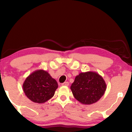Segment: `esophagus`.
Here are the masks:
<instances>
[{
	"mask_svg": "<svg viewBox=\"0 0 132 132\" xmlns=\"http://www.w3.org/2000/svg\"><path fill=\"white\" fill-rule=\"evenodd\" d=\"M69 85V83H68V82H64V83H63V84H62V86H68Z\"/></svg>",
	"mask_w": 132,
	"mask_h": 132,
	"instance_id": "esophagus-1",
	"label": "esophagus"
}]
</instances>
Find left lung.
Segmentation results:
<instances>
[{"instance_id":"1","label":"left lung","mask_w":132,"mask_h":132,"mask_svg":"<svg viewBox=\"0 0 132 132\" xmlns=\"http://www.w3.org/2000/svg\"><path fill=\"white\" fill-rule=\"evenodd\" d=\"M70 89L75 98L80 103L91 104L96 103L104 95L106 84L99 74L87 71L76 76Z\"/></svg>"}]
</instances>
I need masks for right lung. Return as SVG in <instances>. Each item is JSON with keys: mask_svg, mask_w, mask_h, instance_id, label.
I'll use <instances>...</instances> for the list:
<instances>
[{"mask_svg": "<svg viewBox=\"0 0 132 132\" xmlns=\"http://www.w3.org/2000/svg\"><path fill=\"white\" fill-rule=\"evenodd\" d=\"M58 87L56 80L47 71L37 70L28 76L23 84V91L29 99L44 103L53 97Z\"/></svg>", "mask_w": 132, "mask_h": 132, "instance_id": "add662e5", "label": "right lung"}]
</instances>
